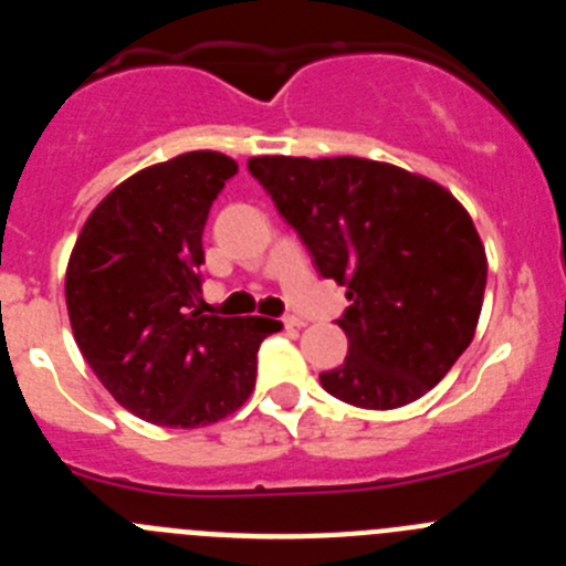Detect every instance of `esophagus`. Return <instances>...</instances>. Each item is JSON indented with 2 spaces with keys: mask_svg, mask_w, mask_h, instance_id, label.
<instances>
[{
  "mask_svg": "<svg viewBox=\"0 0 566 566\" xmlns=\"http://www.w3.org/2000/svg\"><path fill=\"white\" fill-rule=\"evenodd\" d=\"M283 323H286V328H303V326H306V323H303L297 314H286V317H283Z\"/></svg>",
  "mask_w": 566,
  "mask_h": 566,
  "instance_id": "esophagus-1",
  "label": "esophagus"
}]
</instances>
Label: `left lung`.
Wrapping results in <instances>:
<instances>
[{
    "instance_id": "obj_1",
    "label": "left lung",
    "mask_w": 566,
    "mask_h": 566,
    "mask_svg": "<svg viewBox=\"0 0 566 566\" xmlns=\"http://www.w3.org/2000/svg\"><path fill=\"white\" fill-rule=\"evenodd\" d=\"M323 277L348 286V357L319 374L332 397L388 411L431 391L476 332L488 260L439 184L365 158H249Z\"/></svg>"
}]
</instances>
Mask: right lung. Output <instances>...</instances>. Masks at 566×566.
Wrapping results in <instances>:
<instances>
[{
  "mask_svg": "<svg viewBox=\"0 0 566 566\" xmlns=\"http://www.w3.org/2000/svg\"><path fill=\"white\" fill-rule=\"evenodd\" d=\"M234 175L221 153L142 169L93 209L70 254L64 294L78 348L118 405L153 424L201 428L238 411L260 343L283 328L203 312V227Z\"/></svg>",
  "mask_w": 566,
  "mask_h": 566,
  "instance_id": "right-lung-1",
  "label": "right lung"
}]
</instances>
